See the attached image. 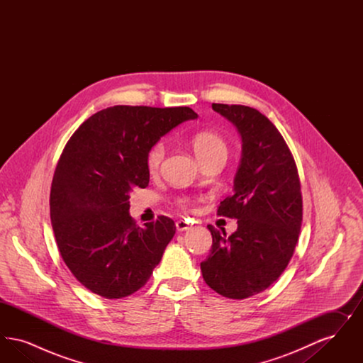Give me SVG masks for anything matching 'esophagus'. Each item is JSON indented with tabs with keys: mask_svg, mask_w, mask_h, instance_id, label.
<instances>
[{
	"mask_svg": "<svg viewBox=\"0 0 363 363\" xmlns=\"http://www.w3.org/2000/svg\"><path fill=\"white\" fill-rule=\"evenodd\" d=\"M175 227L178 231H185V230H189L190 223L188 220H184V219H179L175 222Z\"/></svg>",
	"mask_w": 363,
	"mask_h": 363,
	"instance_id": "esophagus-1",
	"label": "esophagus"
}]
</instances>
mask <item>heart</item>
I'll list each match as a JSON object with an SVG mask.
<instances>
[{"instance_id":"obj_1","label":"heart","mask_w":363,"mask_h":363,"mask_svg":"<svg viewBox=\"0 0 363 363\" xmlns=\"http://www.w3.org/2000/svg\"><path fill=\"white\" fill-rule=\"evenodd\" d=\"M190 143H191V148H193L194 154L201 163H206L213 157H220V156L225 157L227 156L228 148H227L225 138H222L220 135H218L216 132L200 130L191 138ZM164 155H166V144L163 141H157L147 152V159H145L147 169L151 173L157 172L164 159ZM178 203L182 207H188L190 204L188 199H179Z\"/></svg>"}]
</instances>
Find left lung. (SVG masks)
Masks as SVG:
<instances>
[{"instance_id":"obj_1","label":"left lung","mask_w":363,"mask_h":363,"mask_svg":"<svg viewBox=\"0 0 363 363\" xmlns=\"http://www.w3.org/2000/svg\"><path fill=\"white\" fill-rule=\"evenodd\" d=\"M242 138L234 193L218 215L234 218L230 237L208 225L211 253L201 262L208 286L223 296L245 299L267 290L293 257L302 225V193L293 154L277 126L259 110L212 104Z\"/></svg>"}]
</instances>
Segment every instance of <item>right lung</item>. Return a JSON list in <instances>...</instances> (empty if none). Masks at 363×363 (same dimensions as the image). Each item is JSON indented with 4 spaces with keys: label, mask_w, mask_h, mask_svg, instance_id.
<instances>
[{
    "label": "right lung",
    "mask_w": 363,
    "mask_h": 363,
    "mask_svg": "<svg viewBox=\"0 0 363 363\" xmlns=\"http://www.w3.org/2000/svg\"><path fill=\"white\" fill-rule=\"evenodd\" d=\"M190 107L113 106L83 122L52 177L50 218L61 257L89 291L120 299L140 290L175 234L167 216L138 227L129 193L147 188V152Z\"/></svg>",
    "instance_id": "right-lung-1"
}]
</instances>
